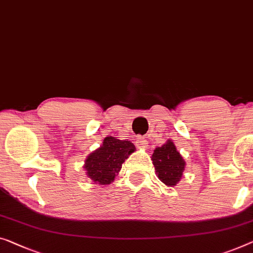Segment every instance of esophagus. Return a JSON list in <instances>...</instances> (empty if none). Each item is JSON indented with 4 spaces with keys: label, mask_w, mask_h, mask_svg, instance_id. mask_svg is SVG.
Here are the masks:
<instances>
[{
    "label": "esophagus",
    "mask_w": 253,
    "mask_h": 253,
    "mask_svg": "<svg viewBox=\"0 0 253 253\" xmlns=\"http://www.w3.org/2000/svg\"><path fill=\"white\" fill-rule=\"evenodd\" d=\"M136 146L141 149H146L148 148V141L144 137H138L136 139Z\"/></svg>",
    "instance_id": "obj_1"
}]
</instances>
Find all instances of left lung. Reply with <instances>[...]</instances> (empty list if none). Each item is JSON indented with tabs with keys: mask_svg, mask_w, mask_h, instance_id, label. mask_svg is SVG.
Segmentation results:
<instances>
[{
	"mask_svg": "<svg viewBox=\"0 0 253 253\" xmlns=\"http://www.w3.org/2000/svg\"><path fill=\"white\" fill-rule=\"evenodd\" d=\"M152 161L158 177L167 186L176 185L182 178L185 161L171 141L156 148L152 154Z\"/></svg>",
	"mask_w": 253,
	"mask_h": 253,
	"instance_id": "1",
	"label": "left lung"
}]
</instances>
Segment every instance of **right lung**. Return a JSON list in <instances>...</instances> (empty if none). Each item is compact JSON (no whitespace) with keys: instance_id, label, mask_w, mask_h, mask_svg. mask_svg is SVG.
Masks as SVG:
<instances>
[{"instance_id":"1","label":"right lung","mask_w":253,"mask_h":253,"mask_svg":"<svg viewBox=\"0 0 253 253\" xmlns=\"http://www.w3.org/2000/svg\"><path fill=\"white\" fill-rule=\"evenodd\" d=\"M135 151L130 141H120L116 137H105L100 149L94 151L85 160L84 168L93 182L101 185L110 184L122 169L128 156Z\"/></svg>"}]
</instances>
